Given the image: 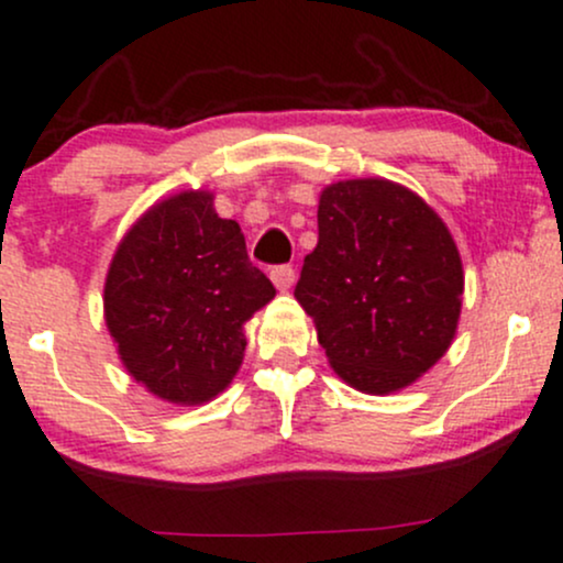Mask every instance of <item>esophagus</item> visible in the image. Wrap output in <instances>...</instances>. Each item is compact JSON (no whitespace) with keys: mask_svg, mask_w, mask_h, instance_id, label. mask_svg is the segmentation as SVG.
Wrapping results in <instances>:
<instances>
[{"mask_svg":"<svg viewBox=\"0 0 563 563\" xmlns=\"http://www.w3.org/2000/svg\"><path fill=\"white\" fill-rule=\"evenodd\" d=\"M269 277H272V283L277 286V291H288L296 280V272L291 264H280V267H272Z\"/></svg>","mask_w":563,"mask_h":563,"instance_id":"1","label":"esophagus"}]
</instances>
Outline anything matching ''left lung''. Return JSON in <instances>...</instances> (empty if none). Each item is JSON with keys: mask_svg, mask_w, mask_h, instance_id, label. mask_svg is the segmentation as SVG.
<instances>
[{"mask_svg": "<svg viewBox=\"0 0 563 563\" xmlns=\"http://www.w3.org/2000/svg\"><path fill=\"white\" fill-rule=\"evenodd\" d=\"M462 291L452 232L422 197L387 178L320 191L318 245L294 296L350 387L387 395L435 366L456 333Z\"/></svg>", "mask_w": 563, "mask_h": 563, "instance_id": "left-lung-1", "label": "left lung"}]
</instances>
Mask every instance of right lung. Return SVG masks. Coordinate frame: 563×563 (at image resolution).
Wrapping results in <instances>:
<instances>
[{"instance_id": "1", "label": "right lung", "mask_w": 563, "mask_h": 563, "mask_svg": "<svg viewBox=\"0 0 563 563\" xmlns=\"http://www.w3.org/2000/svg\"><path fill=\"white\" fill-rule=\"evenodd\" d=\"M272 296L240 224L216 213L211 191H178L117 245L103 318L135 382L168 404L200 406L230 387L243 325Z\"/></svg>"}]
</instances>
